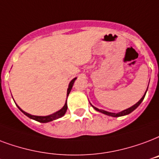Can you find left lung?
I'll return each mask as SVG.
<instances>
[{
    "label": "left lung",
    "instance_id": "8db88e82",
    "mask_svg": "<svg viewBox=\"0 0 159 159\" xmlns=\"http://www.w3.org/2000/svg\"><path fill=\"white\" fill-rule=\"evenodd\" d=\"M146 93H147V91H146ZM146 93H145V94L143 95V98H142L140 99V100H139V101L135 104V105H133V107H129V108L126 109V110H124V111H122V112H118V113H112V112H107V111H104V110H101V109L97 108V107H93V105H92V106H93V108L95 109V110H97V111H98V112H102V113H104V114L108 115V116H112V117H120V116H124V115H128L129 114V113H131V112H133V111H134V110H135V109H136L139 105H140V103H141L142 102H143V100L144 99V97H145V95H146Z\"/></svg>",
    "mask_w": 159,
    "mask_h": 159
}]
</instances>
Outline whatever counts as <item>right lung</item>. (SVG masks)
<instances>
[{"label": "right lung", "instance_id": "add662e5", "mask_svg": "<svg viewBox=\"0 0 159 159\" xmlns=\"http://www.w3.org/2000/svg\"><path fill=\"white\" fill-rule=\"evenodd\" d=\"M76 79H77V78L72 79L71 81V82H70V84H69V87H68V89H67V96L69 95V93H70V92H71V88H72V85H73V83H74L75 80ZM18 108L20 109V111H21V112H22L24 114L26 115V116H27V117H30V118H31V119L36 120V121H37V122H40V123H48V122H51V121H53V120L57 119V118H59V117H61L62 116H64V114H65L66 112V109H67V105H66V103H65V105H64L63 107L61 109V110H59L58 112H55V113H53V114H52V115H49V116H45V117H41V116H33V115L29 114V113H27V112L22 111V110H21V109H20L19 107H18Z\"/></svg>", "mask_w": 159, "mask_h": 159}]
</instances>
